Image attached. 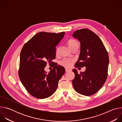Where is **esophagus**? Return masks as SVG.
Returning a JSON list of instances; mask_svg holds the SVG:
<instances>
[{
    "mask_svg": "<svg viewBox=\"0 0 122 122\" xmlns=\"http://www.w3.org/2000/svg\"><path fill=\"white\" fill-rule=\"evenodd\" d=\"M65 71H66V72H68V71H71V69L67 68H65Z\"/></svg>",
    "mask_w": 122,
    "mask_h": 122,
    "instance_id": "obj_1",
    "label": "esophagus"
}]
</instances>
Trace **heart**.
<instances>
[{"label":"heart","instance_id":"1","mask_svg":"<svg viewBox=\"0 0 122 122\" xmlns=\"http://www.w3.org/2000/svg\"><path fill=\"white\" fill-rule=\"evenodd\" d=\"M67 43H68V45L69 47L71 48V49H73V48H74L76 46H79V43H78V41L75 40H69L68 41ZM58 52H59V49H57V50L56 51V54H58ZM74 61V59L65 58L61 61L60 64L65 67L69 68V67H71L72 66Z\"/></svg>","mask_w":122,"mask_h":122}]
</instances>
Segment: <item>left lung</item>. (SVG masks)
Returning <instances> with one entry per match:
<instances>
[{"label": "left lung", "mask_w": 122, "mask_h": 122, "mask_svg": "<svg viewBox=\"0 0 122 122\" xmlns=\"http://www.w3.org/2000/svg\"><path fill=\"white\" fill-rule=\"evenodd\" d=\"M72 37L81 43V51L75 67H86L84 72L78 74L72 71L75 78L72 84L78 93L89 96L98 92L105 82L108 76L109 58L108 52L99 37L88 29L75 31Z\"/></svg>", "instance_id": "obj_1"}]
</instances>
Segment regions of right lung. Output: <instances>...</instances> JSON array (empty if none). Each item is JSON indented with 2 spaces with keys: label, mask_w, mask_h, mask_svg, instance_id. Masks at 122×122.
<instances>
[{
  "label": "right lung",
  "mask_w": 122,
  "mask_h": 122,
  "mask_svg": "<svg viewBox=\"0 0 122 122\" xmlns=\"http://www.w3.org/2000/svg\"><path fill=\"white\" fill-rule=\"evenodd\" d=\"M65 34L39 32L21 50L19 76L26 90L35 97L44 99L53 95L65 72V68L59 65H55L48 73L44 71L47 62L51 63L56 58V47Z\"/></svg>",
  "instance_id": "obj_1"
}]
</instances>
